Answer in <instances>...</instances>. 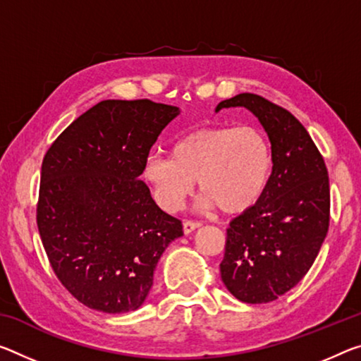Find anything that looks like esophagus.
Wrapping results in <instances>:
<instances>
[{
    "instance_id": "esophagus-1",
    "label": "esophagus",
    "mask_w": 361,
    "mask_h": 361,
    "mask_svg": "<svg viewBox=\"0 0 361 361\" xmlns=\"http://www.w3.org/2000/svg\"><path fill=\"white\" fill-rule=\"evenodd\" d=\"M201 225H202L201 221H196V220H185V221H183V231H185L186 234H190V233H192L194 230H196V228H199Z\"/></svg>"
}]
</instances>
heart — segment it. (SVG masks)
I'll list each match as a JSON object with an SVG mask.
<instances>
[{
    "label": "heart",
    "instance_id": "heart-1",
    "mask_svg": "<svg viewBox=\"0 0 361 361\" xmlns=\"http://www.w3.org/2000/svg\"><path fill=\"white\" fill-rule=\"evenodd\" d=\"M271 167V145L259 128L204 127L176 140L170 157H147L142 178L169 212L181 207L197 180L205 207L239 214L259 201Z\"/></svg>",
    "mask_w": 361,
    "mask_h": 361
}]
</instances>
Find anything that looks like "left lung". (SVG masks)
I'll return each instance as SVG.
<instances>
[{
    "mask_svg": "<svg viewBox=\"0 0 361 361\" xmlns=\"http://www.w3.org/2000/svg\"><path fill=\"white\" fill-rule=\"evenodd\" d=\"M247 107L273 151V170L252 207L233 219L220 263L226 289L245 304H267L305 276L329 228V178L304 125L263 96L241 93L215 111Z\"/></svg>",
    "mask_w": 361,
    "mask_h": 361,
    "instance_id": "8db88e82",
    "label": "left lung"
}]
</instances>
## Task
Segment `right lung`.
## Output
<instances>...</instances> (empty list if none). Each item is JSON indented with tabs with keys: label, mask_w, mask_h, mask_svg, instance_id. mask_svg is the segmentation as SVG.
Returning a JSON list of instances; mask_svg holds the SVG:
<instances>
[{
	"label": "right lung",
	"mask_w": 361,
	"mask_h": 361,
	"mask_svg": "<svg viewBox=\"0 0 361 361\" xmlns=\"http://www.w3.org/2000/svg\"><path fill=\"white\" fill-rule=\"evenodd\" d=\"M178 107L107 99L88 109L44 154L37 225L54 274L78 302L104 313L136 310L181 221L140 180Z\"/></svg>",
	"instance_id": "1"
}]
</instances>
